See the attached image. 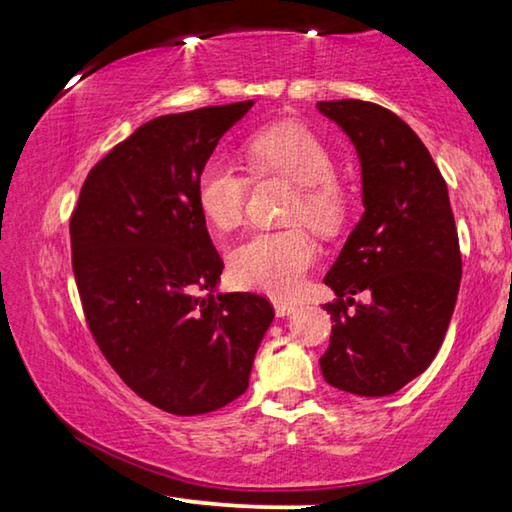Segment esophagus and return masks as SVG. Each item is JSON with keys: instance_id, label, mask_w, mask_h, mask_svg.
<instances>
[{"instance_id": "1", "label": "esophagus", "mask_w": 512, "mask_h": 512, "mask_svg": "<svg viewBox=\"0 0 512 512\" xmlns=\"http://www.w3.org/2000/svg\"><path fill=\"white\" fill-rule=\"evenodd\" d=\"M298 309L296 302H282V300H275V314L277 316H291L293 311Z\"/></svg>"}]
</instances>
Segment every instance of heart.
<instances>
[{"instance_id": "heart-1", "label": "heart", "mask_w": 512, "mask_h": 512, "mask_svg": "<svg viewBox=\"0 0 512 512\" xmlns=\"http://www.w3.org/2000/svg\"><path fill=\"white\" fill-rule=\"evenodd\" d=\"M253 176L287 178L298 185L289 205V223H307L318 232L341 228L348 214V192L334 176L336 164L329 146L307 126L284 121L255 133L246 142ZM250 180L225 160H210L198 173L196 203L207 223L232 230L244 221ZM318 248L302 228L259 230L241 241L230 255L235 284L275 298H291L302 289Z\"/></svg>"}]
</instances>
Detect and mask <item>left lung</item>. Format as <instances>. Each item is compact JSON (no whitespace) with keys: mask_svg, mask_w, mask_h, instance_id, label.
<instances>
[{"mask_svg":"<svg viewBox=\"0 0 512 512\" xmlns=\"http://www.w3.org/2000/svg\"><path fill=\"white\" fill-rule=\"evenodd\" d=\"M357 146L363 212L325 275L336 293L320 370L363 397L400 391L443 345L461 287V248L445 178L411 126L370 101H320ZM368 303H354L357 292ZM354 304L355 309L349 307Z\"/></svg>","mask_w":512,"mask_h":512,"instance_id":"left-lung-1","label":"left lung"}]
</instances>
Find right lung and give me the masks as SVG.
Wrapping results in <instances>:
<instances>
[{
  "label": "right lung",
  "mask_w": 512,
  "mask_h": 512,
  "mask_svg": "<svg viewBox=\"0 0 512 512\" xmlns=\"http://www.w3.org/2000/svg\"><path fill=\"white\" fill-rule=\"evenodd\" d=\"M253 101L146 121L103 155L72 219V268L85 323L142 400L173 415L221 409L246 393L273 307L219 293L223 259L196 203L198 173ZM207 290L203 299L195 293Z\"/></svg>",
  "instance_id": "obj_1"
}]
</instances>
